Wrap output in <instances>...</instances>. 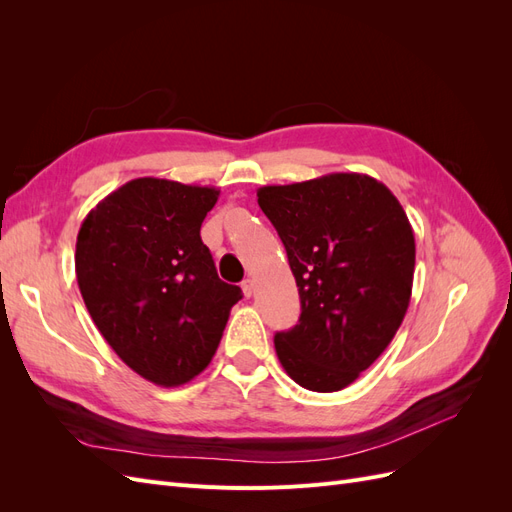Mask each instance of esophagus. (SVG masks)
Here are the masks:
<instances>
[{"instance_id":"1","label":"esophagus","mask_w":512,"mask_h":512,"mask_svg":"<svg viewBox=\"0 0 512 512\" xmlns=\"http://www.w3.org/2000/svg\"><path fill=\"white\" fill-rule=\"evenodd\" d=\"M241 288H243V294H245V297H252V294H254V288H256V284H254L252 277H247V280H243Z\"/></svg>"}]
</instances>
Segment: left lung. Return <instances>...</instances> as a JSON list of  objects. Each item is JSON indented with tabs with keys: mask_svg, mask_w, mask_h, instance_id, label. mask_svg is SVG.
Listing matches in <instances>:
<instances>
[{
	"mask_svg": "<svg viewBox=\"0 0 512 512\" xmlns=\"http://www.w3.org/2000/svg\"><path fill=\"white\" fill-rule=\"evenodd\" d=\"M258 205L280 235L301 316L275 333L286 374L307 391H342L391 344L414 280V232L384 183L333 173L265 185Z\"/></svg>",
	"mask_w": 512,
	"mask_h": 512,
	"instance_id": "1",
	"label": "left lung"
}]
</instances>
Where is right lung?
I'll return each mask as SVG.
<instances>
[{"label": "right lung", "mask_w": 512, "mask_h": 512, "mask_svg": "<svg viewBox=\"0 0 512 512\" xmlns=\"http://www.w3.org/2000/svg\"><path fill=\"white\" fill-rule=\"evenodd\" d=\"M218 188L132 179L87 213L76 280L91 320L119 359L158 386L203 371L243 292L222 282L200 224Z\"/></svg>", "instance_id": "1"}]
</instances>
